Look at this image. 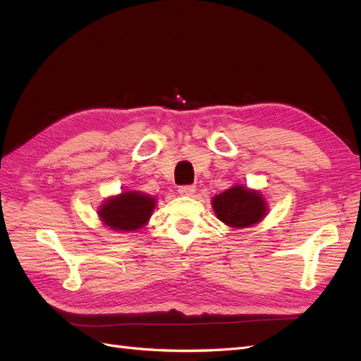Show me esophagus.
Returning a JSON list of instances; mask_svg holds the SVG:
<instances>
[{
    "label": "esophagus",
    "mask_w": 361,
    "mask_h": 361,
    "mask_svg": "<svg viewBox=\"0 0 361 361\" xmlns=\"http://www.w3.org/2000/svg\"><path fill=\"white\" fill-rule=\"evenodd\" d=\"M178 191L180 195H188L190 197V195L195 192V187H192V185H185V187H180Z\"/></svg>",
    "instance_id": "obj_1"
}]
</instances>
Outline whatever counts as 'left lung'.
Masks as SVG:
<instances>
[{"label":"left lung","mask_w":361,"mask_h":361,"mask_svg":"<svg viewBox=\"0 0 361 361\" xmlns=\"http://www.w3.org/2000/svg\"><path fill=\"white\" fill-rule=\"evenodd\" d=\"M211 204L218 220L233 228L251 227L268 215L264 194L244 185H233L232 188L214 195Z\"/></svg>","instance_id":"obj_1"}]
</instances>
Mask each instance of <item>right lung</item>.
Listing matches in <instances>:
<instances>
[{
	"instance_id": "add662e5",
	"label": "right lung",
	"mask_w": 361,
	"mask_h": 361,
	"mask_svg": "<svg viewBox=\"0 0 361 361\" xmlns=\"http://www.w3.org/2000/svg\"><path fill=\"white\" fill-rule=\"evenodd\" d=\"M157 207L154 195L141 191H123L111 195L97 207V215L104 226L118 233L140 231L145 227Z\"/></svg>"
}]
</instances>
